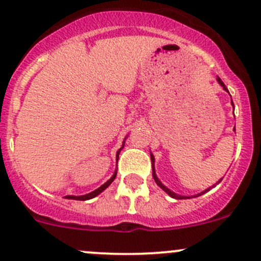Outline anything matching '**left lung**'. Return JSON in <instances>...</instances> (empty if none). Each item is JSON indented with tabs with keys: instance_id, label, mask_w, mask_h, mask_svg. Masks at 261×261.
Returning a JSON list of instances; mask_svg holds the SVG:
<instances>
[{
	"instance_id": "1",
	"label": "left lung",
	"mask_w": 261,
	"mask_h": 261,
	"mask_svg": "<svg viewBox=\"0 0 261 261\" xmlns=\"http://www.w3.org/2000/svg\"><path fill=\"white\" fill-rule=\"evenodd\" d=\"M217 82H218V83H220V84H221V87H222V88H223V89H225V91H226V92H228V89H227V88H226L225 83H223V82L220 80V77H217ZM228 93H230V92H228ZM231 105H232V106H233V102H232V99H231ZM233 131H236V130H235V127H233ZM150 156H151V164H152V177H154V180H155V183H156V184H158V186H159V187H160V188H162V189H163V191H164V192H165V193H168V194H169V196H170V197H172V198H175V199H187V198H192V197H198V196H202V194H203V193H207V192H208V191H210V189H212V188H213V187H216V186H217V184H218V183H220V181H221V180H222V178H221V179H220V180H218V181H217V183H216V184H213V186H212V187H210V188L204 189V191H203V192H201V193L196 194V196H180V194H177V193H174V192H173V191H170V189H169V188H167V187H165V186H164V184H163V183H162V181H160V180H159V178H158V177H156V173H155V168H154L155 158H154V155H152V154H151V152H150Z\"/></svg>"
}]
</instances>
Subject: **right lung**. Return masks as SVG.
Masks as SVG:
<instances>
[{"mask_svg":"<svg viewBox=\"0 0 261 261\" xmlns=\"http://www.w3.org/2000/svg\"><path fill=\"white\" fill-rule=\"evenodd\" d=\"M126 138H127V136H126ZM126 138H125V140H126ZM125 140H123V143H122V146H121V149H118L117 154H116V156H117V158H118V154H120V151H121V150H122V147H123V144H125ZM116 174H117V170H115L114 175H112V177L110 178V179L107 180L106 183H105V184H102V186L99 187V188L94 189V191H93V192H91V193L83 194V196H67V197H65V198H68V199H77V201H87V199L94 198V197H96V196H98L99 193H102V192H103L105 189H106L107 187H109L110 184H111L112 181L115 180V178H116Z\"/></svg>","mask_w":261,"mask_h":261,"instance_id":"obj_1","label":"right lung"}]
</instances>
